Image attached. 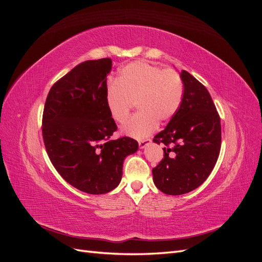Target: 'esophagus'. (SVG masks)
I'll list each match as a JSON object with an SVG mask.
<instances>
[{
  "mask_svg": "<svg viewBox=\"0 0 262 262\" xmlns=\"http://www.w3.org/2000/svg\"><path fill=\"white\" fill-rule=\"evenodd\" d=\"M150 144V140L149 139H146V140H143V141H140L139 142V145H140V148H145L147 145Z\"/></svg>",
  "mask_w": 262,
  "mask_h": 262,
  "instance_id": "obj_1",
  "label": "esophagus"
}]
</instances>
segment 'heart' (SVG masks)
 <instances>
[{"label":"heart","mask_w":262,"mask_h":262,"mask_svg":"<svg viewBox=\"0 0 262 262\" xmlns=\"http://www.w3.org/2000/svg\"><path fill=\"white\" fill-rule=\"evenodd\" d=\"M184 98V85L172 70L144 61L131 62L119 71L116 82L106 92L108 112L116 122L122 123L136 102L140 112L122 125V133L136 139L149 136L160 122L167 123L175 117Z\"/></svg>","instance_id":"b5f03b06"}]
</instances>
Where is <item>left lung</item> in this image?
<instances>
[{"label":"left lung","instance_id":"8db88e82","mask_svg":"<svg viewBox=\"0 0 262 262\" xmlns=\"http://www.w3.org/2000/svg\"><path fill=\"white\" fill-rule=\"evenodd\" d=\"M184 98L167 126L154 137L165 144L164 158L153 168V181L170 195L188 193L207 180L221 149V121L208 90L181 71Z\"/></svg>","mask_w":262,"mask_h":262}]
</instances>
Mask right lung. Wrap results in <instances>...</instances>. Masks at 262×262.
<instances>
[{"mask_svg": "<svg viewBox=\"0 0 262 262\" xmlns=\"http://www.w3.org/2000/svg\"><path fill=\"white\" fill-rule=\"evenodd\" d=\"M112 59L85 61L55 83L47 97L42 138L61 177L90 194L120 184L124 158L139 148L131 138L110 139L117 124L106 104Z\"/></svg>", "mask_w": 262, "mask_h": 262, "instance_id": "1", "label": "right lung"}]
</instances>
